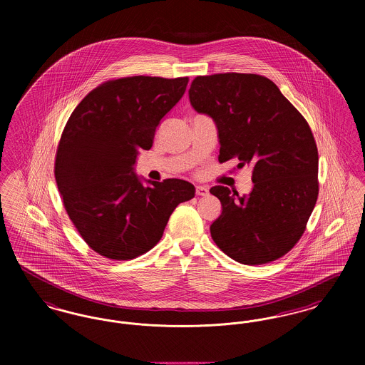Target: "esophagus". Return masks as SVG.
<instances>
[{
    "label": "esophagus",
    "instance_id": "esophagus-1",
    "mask_svg": "<svg viewBox=\"0 0 365 365\" xmlns=\"http://www.w3.org/2000/svg\"><path fill=\"white\" fill-rule=\"evenodd\" d=\"M195 194L197 195H208L209 189L207 186H197L195 187Z\"/></svg>",
    "mask_w": 365,
    "mask_h": 365
}]
</instances>
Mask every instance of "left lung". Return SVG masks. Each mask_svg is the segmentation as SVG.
<instances>
[{"instance_id":"left-lung-1","label":"left lung","mask_w":365,"mask_h":365,"mask_svg":"<svg viewBox=\"0 0 365 365\" xmlns=\"http://www.w3.org/2000/svg\"><path fill=\"white\" fill-rule=\"evenodd\" d=\"M189 98L217 127L219 161L238 158V168L253 170L249 195L225 186L209 190L223 208L210 226L212 240L246 265L284 256L302 237L319 194L309 124L272 81L256 73L197 76Z\"/></svg>"}]
</instances>
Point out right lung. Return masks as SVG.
<instances>
[{"instance_id":"1","label":"right lung","mask_w":365,"mask_h":365,"mask_svg":"<svg viewBox=\"0 0 365 365\" xmlns=\"http://www.w3.org/2000/svg\"><path fill=\"white\" fill-rule=\"evenodd\" d=\"M189 78L128 76L91 90L71 113L56 153L64 208L85 242L112 260L149 252L174 209L194 194L182 179L148 180L134 164L153 145L157 125L178 104Z\"/></svg>"}]
</instances>
